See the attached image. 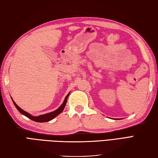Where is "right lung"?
<instances>
[{
  "mask_svg": "<svg viewBox=\"0 0 158 158\" xmlns=\"http://www.w3.org/2000/svg\"><path fill=\"white\" fill-rule=\"evenodd\" d=\"M69 94L70 93L68 94L67 95V96L65 97L64 102H62V104L60 106V107H59V108H58L56 110H55L54 111L50 112V113H48V114H45L43 115H40L38 116H34V115H31L30 114H29V113L26 112L25 111H24V110H23L21 108H20V107L16 105V102H14L12 98H11V100H12V102L14 103V105H15V106H16V108L18 109V111H19L20 114H23V115L26 116V117H27L28 118L31 119V120L37 122V123H45V122H49L50 120H53V118H55L56 116L60 114V113H62V111H63L64 106H65V105H66L67 98L69 97Z\"/></svg>",
  "mask_w": 158,
  "mask_h": 158,
  "instance_id": "add662e5",
  "label": "right lung"
}]
</instances>
